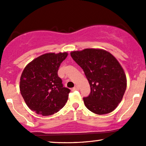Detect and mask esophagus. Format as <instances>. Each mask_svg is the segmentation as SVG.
Masks as SVG:
<instances>
[{
  "instance_id": "34e87169",
  "label": "esophagus",
  "mask_w": 146,
  "mask_h": 146,
  "mask_svg": "<svg viewBox=\"0 0 146 146\" xmlns=\"http://www.w3.org/2000/svg\"><path fill=\"white\" fill-rule=\"evenodd\" d=\"M73 91H75V90H79V87L78 86H75L73 89H72Z\"/></svg>"
}]
</instances>
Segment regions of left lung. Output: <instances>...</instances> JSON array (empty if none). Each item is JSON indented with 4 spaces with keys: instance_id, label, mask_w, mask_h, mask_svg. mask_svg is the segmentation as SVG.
Here are the masks:
<instances>
[{
    "instance_id": "8db88e82",
    "label": "left lung",
    "mask_w": 146,
    "mask_h": 146,
    "mask_svg": "<svg viewBox=\"0 0 146 146\" xmlns=\"http://www.w3.org/2000/svg\"><path fill=\"white\" fill-rule=\"evenodd\" d=\"M73 60L83 69L91 87L84 104L96 114L110 113L118 106L126 89V74L118 61L102 49H85L71 52Z\"/></svg>"
}]
</instances>
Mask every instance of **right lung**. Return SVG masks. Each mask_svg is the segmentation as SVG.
<instances>
[{"mask_svg":"<svg viewBox=\"0 0 146 146\" xmlns=\"http://www.w3.org/2000/svg\"><path fill=\"white\" fill-rule=\"evenodd\" d=\"M68 53H48L26 65L20 77V91L26 104L42 116L56 113L65 106L70 90L63 87L57 71Z\"/></svg>","mask_w":146,"mask_h":146,"instance_id":"add662e5","label":"right lung"}]
</instances>
